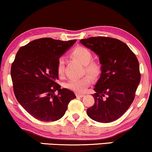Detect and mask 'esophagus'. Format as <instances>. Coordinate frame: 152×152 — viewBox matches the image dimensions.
<instances>
[{
	"label": "esophagus",
	"instance_id": "obj_1",
	"mask_svg": "<svg viewBox=\"0 0 152 152\" xmlns=\"http://www.w3.org/2000/svg\"><path fill=\"white\" fill-rule=\"evenodd\" d=\"M76 96H77V97H80V98H82V97L84 96V94H76Z\"/></svg>",
	"mask_w": 152,
	"mask_h": 152
}]
</instances>
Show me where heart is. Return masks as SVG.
Instances as JSON below:
<instances>
[{
  "label": "heart",
  "instance_id": "1",
  "mask_svg": "<svg viewBox=\"0 0 152 152\" xmlns=\"http://www.w3.org/2000/svg\"><path fill=\"white\" fill-rule=\"evenodd\" d=\"M71 56L84 65L85 71L92 78H97L100 76L102 72L101 65L98 61H92V54L86 47H76L71 52ZM64 64L65 61L64 58L60 57L58 60L56 66L57 74L59 76H63L64 73ZM90 77L86 75L81 78L70 80L66 83L65 86L76 93H83L92 81Z\"/></svg>",
  "mask_w": 152,
  "mask_h": 152
}]
</instances>
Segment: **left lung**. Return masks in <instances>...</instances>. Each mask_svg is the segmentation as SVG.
Here are the masks:
<instances>
[{
	"instance_id": "obj_1",
	"label": "left lung",
	"mask_w": 152,
	"mask_h": 152,
	"mask_svg": "<svg viewBox=\"0 0 152 152\" xmlns=\"http://www.w3.org/2000/svg\"><path fill=\"white\" fill-rule=\"evenodd\" d=\"M80 42L98 54L102 66L93 95L95 103L87 115L96 122L115 121L134 99L141 78L137 58L125 43L115 38L92 37Z\"/></svg>"
}]
</instances>
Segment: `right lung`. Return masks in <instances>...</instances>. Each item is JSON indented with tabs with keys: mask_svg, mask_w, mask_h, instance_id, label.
I'll list each match as a JSON object with an SVG mask.
<instances>
[{
	"mask_svg": "<svg viewBox=\"0 0 152 152\" xmlns=\"http://www.w3.org/2000/svg\"><path fill=\"white\" fill-rule=\"evenodd\" d=\"M76 42L41 38L20 47L16 54L10 70L15 96L34 118L44 122L59 120L69 102L76 98L73 91L61 88L56 82L58 58Z\"/></svg>",
	"mask_w": 152,
	"mask_h": 152,
	"instance_id": "add662e5",
	"label": "right lung"
}]
</instances>
